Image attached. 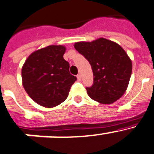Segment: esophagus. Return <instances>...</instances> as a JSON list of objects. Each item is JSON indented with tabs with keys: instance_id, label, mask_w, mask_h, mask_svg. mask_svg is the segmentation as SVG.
Returning a JSON list of instances; mask_svg holds the SVG:
<instances>
[{
	"instance_id": "esophagus-1",
	"label": "esophagus",
	"mask_w": 154,
	"mask_h": 154,
	"mask_svg": "<svg viewBox=\"0 0 154 154\" xmlns=\"http://www.w3.org/2000/svg\"><path fill=\"white\" fill-rule=\"evenodd\" d=\"M77 80H81V75H80V74H77Z\"/></svg>"
}]
</instances>
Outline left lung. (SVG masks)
Listing matches in <instances>:
<instances>
[{
	"label": "left lung",
	"instance_id": "1",
	"mask_svg": "<svg viewBox=\"0 0 154 154\" xmlns=\"http://www.w3.org/2000/svg\"><path fill=\"white\" fill-rule=\"evenodd\" d=\"M74 48L92 67L94 84L86 88L90 97L103 104L120 99L132 73V61L125 51L117 43L103 37L91 42H77Z\"/></svg>",
	"mask_w": 154,
	"mask_h": 154
}]
</instances>
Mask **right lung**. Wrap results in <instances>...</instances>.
<instances>
[{"label": "right lung", "mask_w": 154, "mask_h": 154, "mask_svg": "<svg viewBox=\"0 0 154 154\" xmlns=\"http://www.w3.org/2000/svg\"><path fill=\"white\" fill-rule=\"evenodd\" d=\"M66 48L50 45L33 52L22 67L26 92L36 103L54 107L67 99L77 77L70 74V64L63 59Z\"/></svg>", "instance_id": "add662e5"}]
</instances>
